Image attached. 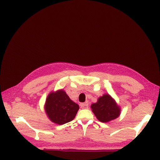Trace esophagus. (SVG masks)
Instances as JSON below:
<instances>
[{
  "label": "esophagus",
  "instance_id": "34e87169",
  "mask_svg": "<svg viewBox=\"0 0 160 160\" xmlns=\"http://www.w3.org/2000/svg\"><path fill=\"white\" fill-rule=\"evenodd\" d=\"M80 105H81V108L82 109H88V108H89V105L86 103H81Z\"/></svg>",
  "mask_w": 160,
  "mask_h": 160
}]
</instances>
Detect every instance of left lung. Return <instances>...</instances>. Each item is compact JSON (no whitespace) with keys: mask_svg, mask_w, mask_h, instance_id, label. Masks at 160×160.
I'll list each match as a JSON object with an SVG mask.
<instances>
[{"mask_svg":"<svg viewBox=\"0 0 160 160\" xmlns=\"http://www.w3.org/2000/svg\"><path fill=\"white\" fill-rule=\"evenodd\" d=\"M91 109L96 118L101 122L105 123L119 117L120 109L109 95H104L98 102L91 105Z\"/></svg>","mask_w":160,"mask_h":160,"instance_id":"8db88e82","label":"left lung"}]
</instances>
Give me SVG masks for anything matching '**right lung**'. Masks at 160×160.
Here are the masks:
<instances>
[{
  "label": "right lung",
  "instance_id": "add662e5",
  "mask_svg": "<svg viewBox=\"0 0 160 160\" xmlns=\"http://www.w3.org/2000/svg\"><path fill=\"white\" fill-rule=\"evenodd\" d=\"M45 108L48 117L59 125L71 122L79 109V105L71 101L62 90L51 93L47 97Z\"/></svg>",
  "mask_w": 160,
  "mask_h": 160
}]
</instances>
